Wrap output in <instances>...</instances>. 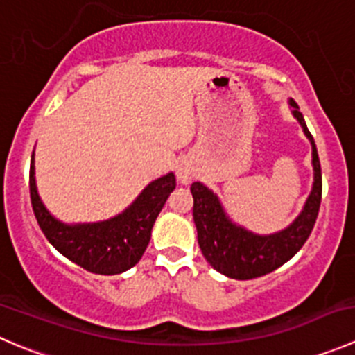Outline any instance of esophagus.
Wrapping results in <instances>:
<instances>
[{
	"instance_id": "1",
	"label": "esophagus",
	"mask_w": 355,
	"mask_h": 355,
	"mask_svg": "<svg viewBox=\"0 0 355 355\" xmlns=\"http://www.w3.org/2000/svg\"><path fill=\"white\" fill-rule=\"evenodd\" d=\"M177 177H178V180L182 182V184H191L194 173H192L191 168L185 166V164H182V166L178 168V171H177Z\"/></svg>"
}]
</instances>
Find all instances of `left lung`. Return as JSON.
Instances as JSON below:
<instances>
[{
  "label": "left lung",
  "mask_w": 355,
  "mask_h": 355,
  "mask_svg": "<svg viewBox=\"0 0 355 355\" xmlns=\"http://www.w3.org/2000/svg\"><path fill=\"white\" fill-rule=\"evenodd\" d=\"M291 105L295 107L293 116L300 121L305 135L312 144L314 185L302 213L288 229L270 236H257L248 232L227 218L218 198L208 187L199 182L191 185V194L194 199L192 216L198 229V243L202 257L213 269L230 279L246 281L276 270L297 254L314 229L322 196L321 163L304 116L293 101Z\"/></svg>",
  "instance_id": "obj_1"
}]
</instances>
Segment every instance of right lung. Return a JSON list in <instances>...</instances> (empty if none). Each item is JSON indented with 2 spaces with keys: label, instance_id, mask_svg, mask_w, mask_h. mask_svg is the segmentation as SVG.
<instances>
[{
  "label": "right lung",
  "instance_id": "add662e5",
  "mask_svg": "<svg viewBox=\"0 0 355 355\" xmlns=\"http://www.w3.org/2000/svg\"><path fill=\"white\" fill-rule=\"evenodd\" d=\"M175 185V175L168 173L150 182L121 215L98 223L65 225L46 211L37 196L34 161L29 171L31 205L44 237L65 258L88 272L102 276L125 272L142 258L150 241L154 222Z\"/></svg>",
  "mask_w": 355,
  "mask_h": 355
}]
</instances>
